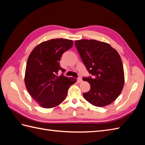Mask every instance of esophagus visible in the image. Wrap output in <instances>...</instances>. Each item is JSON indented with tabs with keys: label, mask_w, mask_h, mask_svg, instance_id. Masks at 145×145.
<instances>
[{
	"label": "esophagus",
	"mask_w": 145,
	"mask_h": 145,
	"mask_svg": "<svg viewBox=\"0 0 145 145\" xmlns=\"http://www.w3.org/2000/svg\"><path fill=\"white\" fill-rule=\"evenodd\" d=\"M82 78L81 77H79V78H77V82L78 83H81V82H82Z\"/></svg>",
	"instance_id": "34e87169"
}]
</instances>
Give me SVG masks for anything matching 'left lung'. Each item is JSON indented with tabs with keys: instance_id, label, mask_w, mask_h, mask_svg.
<instances>
[{
	"instance_id": "left-lung-1",
	"label": "left lung",
	"mask_w": 145,
	"mask_h": 145,
	"mask_svg": "<svg viewBox=\"0 0 145 145\" xmlns=\"http://www.w3.org/2000/svg\"><path fill=\"white\" fill-rule=\"evenodd\" d=\"M75 45L88 72L93 77H84L90 90L84 97L96 106H105L121 93L125 83L121 57L107 43L96 40H79Z\"/></svg>"
}]
</instances>
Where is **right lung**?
Wrapping results in <instances>:
<instances>
[{"mask_svg": "<svg viewBox=\"0 0 145 145\" xmlns=\"http://www.w3.org/2000/svg\"><path fill=\"white\" fill-rule=\"evenodd\" d=\"M69 39H56L42 42L33 48L27 60L25 84L29 94L40 106L50 108L60 104L68 90L76 80L58 72L65 70L60 60L65 52L72 47Z\"/></svg>", "mask_w": 145, "mask_h": 145, "instance_id": "1", "label": "right lung"}]
</instances>
